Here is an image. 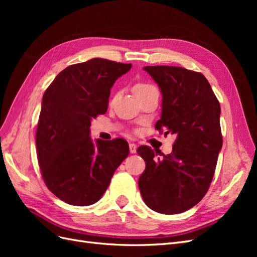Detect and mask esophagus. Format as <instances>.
<instances>
[{"label": "esophagus", "instance_id": "esophagus-1", "mask_svg": "<svg viewBox=\"0 0 257 257\" xmlns=\"http://www.w3.org/2000/svg\"><path fill=\"white\" fill-rule=\"evenodd\" d=\"M137 146L135 144H130V152L131 153H136Z\"/></svg>", "mask_w": 257, "mask_h": 257}]
</instances>
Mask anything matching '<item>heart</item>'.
Segmentation results:
<instances>
[{"instance_id":"1","label":"heart","mask_w":257,"mask_h":257,"mask_svg":"<svg viewBox=\"0 0 257 257\" xmlns=\"http://www.w3.org/2000/svg\"><path fill=\"white\" fill-rule=\"evenodd\" d=\"M151 88H153V87H152V85H150V84L139 82V83H136V84H135V87H134V93H135V95L137 96V95L142 94V93L148 91V90L151 89Z\"/></svg>"}]
</instances>
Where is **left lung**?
<instances>
[{"mask_svg":"<svg viewBox=\"0 0 257 257\" xmlns=\"http://www.w3.org/2000/svg\"><path fill=\"white\" fill-rule=\"evenodd\" d=\"M159 84L162 114L155 128L176 135L170 154L141 146L146 162L138 186L145 204L164 214L181 213L201 200L222 149L221 107L206 77L177 66H145ZM161 155V154H160Z\"/></svg>","mask_w":257,"mask_h":257,"instance_id":"obj_1","label":"left lung"}]
</instances>
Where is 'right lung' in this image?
Masks as SVG:
<instances>
[{
    "label": "right lung",
    "mask_w": 257,
    "mask_h": 257,
    "mask_svg": "<svg viewBox=\"0 0 257 257\" xmlns=\"http://www.w3.org/2000/svg\"><path fill=\"white\" fill-rule=\"evenodd\" d=\"M131 67L94 58L67 66L44 93L36 130L38 164L47 188L66 204H95L127 158L126 141L94 144L90 126L106 113L111 87Z\"/></svg>",
    "instance_id": "right-lung-1"
}]
</instances>
